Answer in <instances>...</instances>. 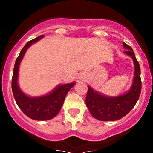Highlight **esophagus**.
Here are the masks:
<instances>
[{
    "label": "esophagus",
    "instance_id": "34e87169",
    "mask_svg": "<svg viewBox=\"0 0 153 153\" xmlns=\"http://www.w3.org/2000/svg\"><path fill=\"white\" fill-rule=\"evenodd\" d=\"M80 78H81V80H84L86 78V75H85V73H82L81 75H80Z\"/></svg>",
    "mask_w": 153,
    "mask_h": 153
}]
</instances>
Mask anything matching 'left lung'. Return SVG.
Instances as JSON below:
<instances>
[{"mask_svg":"<svg viewBox=\"0 0 153 153\" xmlns=\"http://www.w3.org/2000/svg\"><path fill=\"white\" fill-rule=\"evenodd\" d=\"M123 46L124 49H127L124 53L132 58L135 67L132 84L129 91L118 96L110 97L103 95L88 86L86 105L91 115L99 121H117L122 118L134 107L141 94V81L139 64L132 48L124 42H123Z\"/></svg>","mask_w":153,"mask_h":153,"instance_id":"obj_1","label":"left lung"}]
</instances>
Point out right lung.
<instances>
[{
  "label": "right lung",
  "mask_w": 153,
  "mask_h": 153,
  "mask_svg": "<svg viewBox=\"0 0 153 153\" xmlns=\"http://www.w3.org/2000/svg\"><path fill=\"white\" fill-rule=\"evenodd\" d=\"M44 37V35H40L29 41L21 49L19 56L15 61L12 79V93L17 104L27 116L36 121H47L55 118L61 110L68 92L75 84V82L61 84L47 95L38 97L29 96L19 87L18 82V72L21 61L27 49Z\"/></svg>",
  "instance_id": "1"
}]
</instances>
